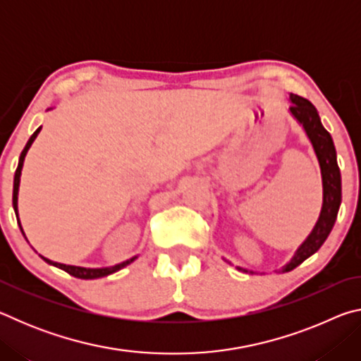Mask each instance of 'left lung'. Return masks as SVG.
Instances as JSON below:
<instances>
[{"mask_svg":"<svg viewBox=\"0 0 361 361\" xmlns=\"http://www.w3.org/2000/svg\"><path fill=\"white\" fill-rule=\"evenodd\" d=\"M290 102L291 116L302 126L305 135H307L310 143H312L315 156L319 159L323 185V204L320 216L317 219L312 232H310L307 239L299 245L288 264H285L280 272L293 271V269L298 267L302 261L307 259L309 256H312L317 250L323 245V242L326 240V237L333 229L336 218H338L339 205L342 200L341 170L338 167V157H336V148L331 135H329V132L323 127L319 111H317V108L312 103L295 94H290ZM237 271L255 274L253 271H248V269L239 266H237Z\"/></svg>","mask_w":361,"mask_h":361,"instance_id":"1","label":"left lung"}]
</instances>
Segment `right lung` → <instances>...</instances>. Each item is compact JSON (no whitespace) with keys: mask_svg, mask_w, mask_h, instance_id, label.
<instances>
[{"mask_svg":"<svg viewBox=\"0 0 361 361\" xmlns=\"http://www.w3.org/2000/svg\"><path fill=\"white\" fill-rule=\"evenodd\" d=\"M39 130H41V127H38V129L35 130L33 135L30 137V140L27 142L25 148H23V151L20 152V157H19V166H17L16 175H14V189H12V207H14V212H16V216H17V218H19V213H17V199H19V197H17V195H19V185H20V175H22L23 161H25V156H27V152H28V149H30V146H32V143L35 142V138L38 137ZM17 223H19V228H20V231H22V234H23V237H25V232H23V229H22V224H20L19 219H17ZM25 239H27V237H25ZM39 256H41V255H39ZM41 258L44 259V261L47 262V264H51V266H56V267H59V269H62V271L68 272L70 276H73V277L84 279V280H90V279L106 277V276H109V274L118 272V271H121L122 267L129 266L130 262L135 261V259L138 258V256H133V258L127 259V261H122V262H119V264L111 266V267H95V269H92V267H79V266L62 264V262H56V261L47 259V258H44V256H41Z\"/></svg>","mask_w":361,"mask_h":361,"instance_id":"add662e5","label":"right lung"}]
</instances>
